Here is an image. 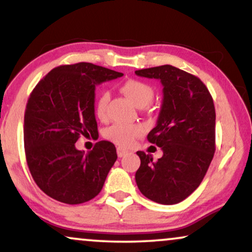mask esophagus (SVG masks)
Wrapping results in <instances>:
<instances>
[{
  "label": "esophagus",
  "instance_id": "esophagus-1",
  "mask_svg": "<svg viewBox=\"0 0 252 252\" xmlns=\"http://www.w3.org/2000/svg\"><path fill=\"white\" fill-rule=\"evenodd\" d=\"M117 154H118V157L122 158V157L127 156V155L129 154V151L124 149V148H122V147H118V148H117Z\"/></svg>",
  "mask_w": 252,
  "mask_h": 252
}]
</instances>
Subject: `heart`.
<instances>
[{
  "instance_id": "1",
  "label": "heart",
  "mask_w": 252,
  "mask_h": 252,
  "mask_svg": "<svg viewBox=\"0 0 252 252\" xmlns=\"http://www.w3.org/2000/svg\"><path fill=\"white\" fill-rule=\"evenodd\" d=\"M120 91L135 106L142 108L151 102L154 97V89L147 82L128 79L120 86ZM109 93L103 92L96 99L95 113L99 119L105 118L106 106L109 102ZM142 134V128L136 125H126V124H113L108 127L103 133L105 139H108L122 147H130L135 142L137 137Z\"/></svg>"
}]
</instances>
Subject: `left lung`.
<instances>
[{
	"label": "left lung",
	"instance_id": "left-lung-1",
	"mask_svg": "<svg viewBox=\"0 0 252 252\" xmlns=\"http://www.w3.org/2000/svg\"><path fill=\"white\" fill-rule=\"evenodd\" d=\"M139 77L158 79L163 102L148 141L161 148L157 161L137 151L135 173L140 191L151 201L171 205L187 198L201 182L216 150V110L212 96L197 77L172 65L135 71Z\"/></svg>",
	"mask_w": 252,
	"mask_h": 252
}]
</instances>
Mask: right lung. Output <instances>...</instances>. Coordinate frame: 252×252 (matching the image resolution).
<instances>
[{
    "mask_svg": "<svg viewBox=\"0 0 252 252\" xmlns=\"http://www.w3.org/2000/svg\"><path fill=\"white\" fill-rule=\"evenodd\" d=\"M123 73L92 63L55 67L31 93L24 117L30 172L44 194L66 204L91 201L117 160L115 144L98 141L78 150L79 137L98 136L95 88Z\"/></svg>",
    "mask_w": 252,
    "mask_h": 252,
    "instance_id": "right-lung-1",
    "label": "right lung"
}]
</instances>
